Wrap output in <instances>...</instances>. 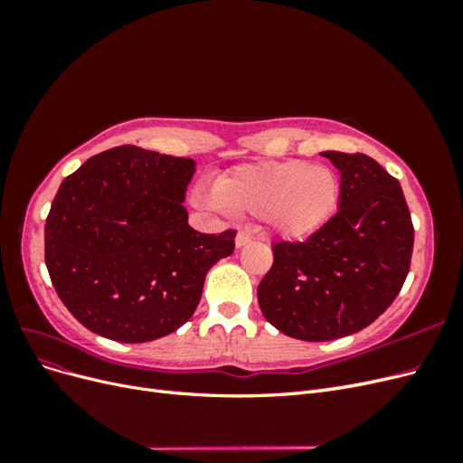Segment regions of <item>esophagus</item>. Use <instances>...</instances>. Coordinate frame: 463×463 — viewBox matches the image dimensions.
Wrapping results in <instances>:
<instances>
[{
	"instance_id": "34e87169",
	"label": "esophagus",
	"mask_w": 463,
	"mask_h": 463,
	"mask_svg": "<svg viewBox=\"0 0 463 463\" xmlns=\"http://www.w3.org/2000/svg\"><path fill=\"white\" fill-rule=\"evenodd\" d=\"M250 240H253V235H250L249 232H240V233L235 235V247H237V249H241V247L249 245V243H250Z\"/></svg>"
}]
</instances>
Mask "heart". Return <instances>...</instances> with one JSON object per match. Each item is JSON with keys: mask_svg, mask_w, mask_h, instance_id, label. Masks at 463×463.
<instances>
[{"mask_svg": "<svg viewBox=\"0 0 463 463\" xmlns=\"http://www.w3.org/2000/svg\"><path fill=\"white\" fill-rule=\"evenodd\" d=\"M216 199L233 214L264 216L274 233L303 240L334 216L340 201V179L328 165L303 160L260 162L235 167L216 181Z\"/></svg>", "mask_w": 463, "mask_h": 463, "instance_id": "obj_1", "label": "heart"}]
</instances>
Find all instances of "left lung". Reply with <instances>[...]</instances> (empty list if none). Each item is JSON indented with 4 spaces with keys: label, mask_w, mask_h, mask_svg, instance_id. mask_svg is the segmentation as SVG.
Returning a JSON list of instances; mask_svg holds the SVG:
<instances>
[{
    "label": "left lung",
    "mask_w": 463,
    "mask_h": 463,
    "mask_svg": "<svg viewBox=\"0 0 463 463\" xmlns=\"http://www.w3.org/2000/svg\"><path fill=\"white\" fill-rule=\"evenodd\" d=\"M322 156L340 172L338 213L303 243H274V264L257 288L264 318L305 342L369 326L396 299L413 250L398 179L367 154Z\"/></svg>",
    "instance_id": "8db88e82"
}]
</instances>
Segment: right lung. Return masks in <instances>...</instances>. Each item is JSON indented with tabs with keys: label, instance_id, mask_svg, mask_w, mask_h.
I'll return each instance as SVG.
<instances>
[{
	"label": "right lung",
	"instance_id": "add662e5",
	"mask_svg": "<svg viewBox=\"0 0 463 463\" xmlns=\"http://www.w3.org/2000/svg\"><path fill=\"white\" fill-rule=\"evenodd\" d=\"M194 160L133 145L96 154L63 179L46 220V266L82 326L121 344L175 332L235 232L193 230L184 206Z\"/></svg>",
	"mask_w": 463,
	"mask_h": 463
}]
</instances>
